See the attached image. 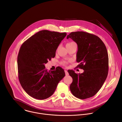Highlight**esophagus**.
Instances as JSON below:
<instances>
[{
  "label": "esophagus",
  "mask_w": 122,
  "mask_h": 122,
  "mask_svg": "<svg viewBox=\"0 0 122 122\" xmlns=\"http://www.w3.org/2000/svg\"><path fill=\"white\" fill-rule=\"evenodd\" d=\"M65 74H66V76H68V75H69V74H68V72L67 71V70H65Z\"/></svg>",
  "instance_id": "obj_1"
}]
</instances>
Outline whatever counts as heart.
Wrapping results in <instances>:
<instances>
[{
	"label": "heart",
	"instance_id": "heart-1",
	"mask_svg": "<svg viewBox=\"0 0 122 122\" xmlns=\"http://www.w3.org/2000/svg\"><path fill=\"white\" fill-rule=\"evenodd\" d=\"M74 44H75V43H74V42H70V43H67V44H66V46H70V45H74ZM67 63H68V62H67V61H62V62H61V64L63 65H64V66H66V64H67Z\"/></svg>",
	"mask_w": 122,
	"mask_h": 122
}]
</instances>
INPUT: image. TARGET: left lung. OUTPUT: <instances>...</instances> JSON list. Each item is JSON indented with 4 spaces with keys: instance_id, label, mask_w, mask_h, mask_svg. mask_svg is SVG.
<instances>
[{
    "instance_id": "left-lung-1",
    "label": "left lung",
    "mask_w": 122,
    "mask_h": 122,
    "mask_svg": "<svg viewBox=\"0 0 122 122\" xmlns=\"http://www.w3.org/2000/svg\"><path fill=\"white\" fill-rule=\"evenodd\" d=\"M77 45L76 67L84 72L76 74L74 70L67 71L72 77L70 86L72 94L80 99L94 96L105 81L109 69V58L106 47L97 36L84 31L72 32L67 36Z\"/></svg>"
}]
</instances>
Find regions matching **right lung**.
<instances>
[{
	"label": "right lung",
	"instance_id": "right-lung-1",
	"mask_svg": "<svg viewBox=\"0 0 122 122\" xmlns=\"http://www.w3.org/2000/svg\"><path fill=\"white\" fill-rule=\"evenodd\" d=\"M66 35V32L42 30L21 45L17 58L18 77L21 87L30 96L38 100L50 97L65 76L61 67L48 72L45 64L55 57L58 46Z\"/></svg>",
	"mask_w": 122,
	"mask_h": 122
}]
</instances>
